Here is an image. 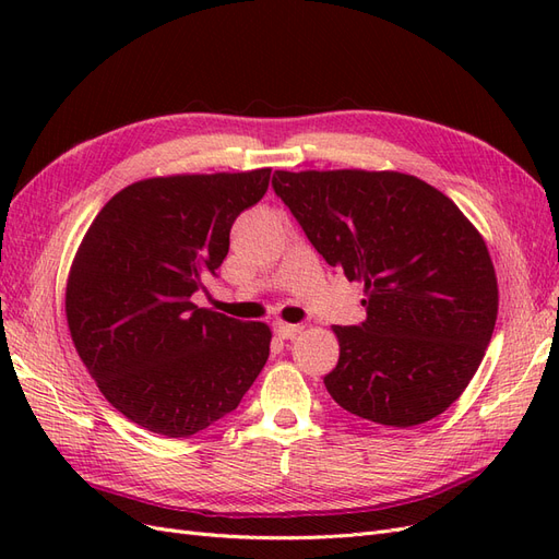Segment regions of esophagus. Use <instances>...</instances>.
Returning a JSON list of instances; mask_svg holds the SVG:
<instances>
[{"mask_svg":"<svg viewBox=\"0 0 559 559\" xmlns=\"http://www.w3.org/2000/svg\"><path fill=\"white\" fill-rule=\"evenodd\" d=\"M275 331H277V335L282 337V341H292V337H296L302 331V326H298V324H284V321H280V324L275 326Z\"/></svg>","mask_w":559,"mask_h":559,"instance_id":"esophagus-1","label":"esophagus"}]
</instances>
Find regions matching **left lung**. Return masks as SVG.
I'll list each match as a JSON object with an SVG mask.
<instances>
[{"mask_svg":"<svg viewBox=\"0 0 559 559\" xmlns=\"http://www.w3.org/2000/svg\"><path fill=\"white\" fill-rule=\"evenodd\" d=\"M273 186L326 263L364 284L361 326H333V401L394 429L445 413L476 376L499 312L478 228L431 183L394 170H277Z\"/></svg>","mask_w":559,"mask_h":559,"instance_id":"8db88e82","label":"left lung"}]
</instances>
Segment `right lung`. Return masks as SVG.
<instances>
[{"label": "right lung", "instance_id": "1", "mask_svg": "<svg viewBox=\"0 0 559 559\" xmlns=\"http://www.w3.org/2000/svg\"><path fill=\"white\" fill-rule=\"evenodd\" d=\"M270 167L134 181L97 212L67 275L64 314L103 396L134 425L189 438L247 394L273 331L191 300L224 263L230 226Z\"/></svg>", "mask_w": 559, "mask_h": 559}]
</instances>
